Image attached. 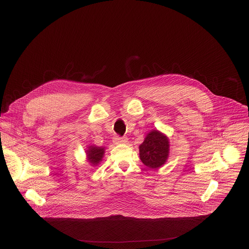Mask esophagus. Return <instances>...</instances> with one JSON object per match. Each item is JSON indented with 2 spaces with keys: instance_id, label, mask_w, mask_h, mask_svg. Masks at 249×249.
<instances>
[{
  "instance_id": "esophagus-1",
  "label": "esophagus",
  "mask_w": 249,
  "mask_h": 249,
  "mask_svg": "<svg viewBox=\"0 0 249 249\" xmlns=\"http://www.w3.org/2000/svg\"><path fill=\"white\" fill-rule=\"evenodd\" d=\"M128 142L127 137H120V136H115L113 139V143L114 144H125Z\"/></svg>"
}]
</instances>
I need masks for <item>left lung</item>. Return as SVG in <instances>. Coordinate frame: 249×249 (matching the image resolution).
Here are the masks:
<instances>
[{
    "mask_svg": "<svg viewBox=\"0 0 249 249\" xmlns=\"http://www.w3.org/2000/svg\"><path fill=\"white\" fill-rule=\"evenodd\" d=\"M140 159L151 168L161 166L168 157V139L159 131H152L140 146Z\"/></svg>",
    "mask_w": 249,
    "mask_h": 249,
    "instance_id": "left-lung-1",
    "label": "left lung"
}]
</instances>
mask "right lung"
Listing matches in <instances>:
<instances>
[{
  "mask_svg": "<svg viewBox=\"0 0 249 249\" xmlns=\"http://www.w3.org/2000/svg\"><path fill=\"white\" fill-rule=\"evenodd\" d=\"M88 157H89V162H91L92 164H97L104 154V149L103 148H99V147H93L90 146L87 152Z\"/></svg>",
  "mask_w": 249,
  "mask_h": 249,
  "instance_id": "right-lung-1",
  "label": "right lung"
}]
</instances>
